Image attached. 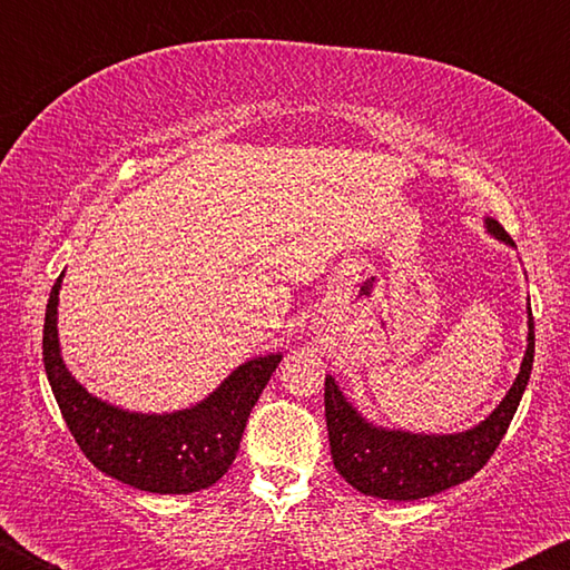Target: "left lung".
I'll list each match as a JSON object with an SVG mask.
<instances>
[{"label": "left lung", "instance_id": "8db88e82", "mask_svg": "<svg viewBox=\"0 0 570 570\" xmlns=\"http://www.w3.org/2000/svg\"><path fill=\"white\" fill-rule=\"evenodd\" d=\"M488 234L515 246L505 228L485 218ZM535 354V326L528 306V346L523 364L503 402L485 420L455 435H417L372 424L336 387L332 374L324 382L326 430L334 468L364 495L382 500H420L470 480L493 455L528 387Z\"/></svg>", "mask_w": 570, "mask_h": 570}]
</instances>
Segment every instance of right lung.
<instances>
[{
    "instance_id": "1",
    "label": "right lung",
    "mask_w": 570,
    "mask_h": 570,
    "mask_svg": "<svg viewBox=\"0 0 570 570\" xmlns=\"http://www.w3.org/2000/svg\"><path fill=\"white\" fill-rule=\"evenodd\" d=\"M57 278L45 314L42 360L72 438L105 475L146 493L188 495L214 485L236 460L240 435L276 372L282 354H266L236 366L220 387L188 410L142 414L102 402L67 370L57 340Z\"/></svg>"
}]
</instances>
